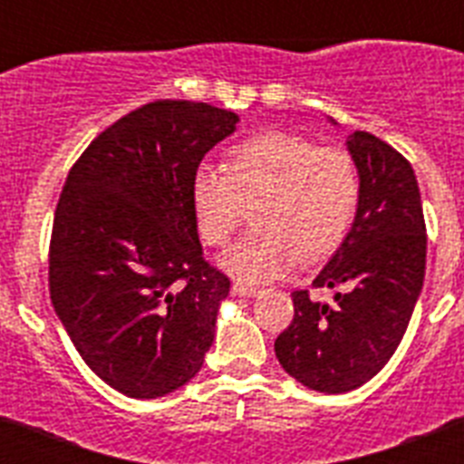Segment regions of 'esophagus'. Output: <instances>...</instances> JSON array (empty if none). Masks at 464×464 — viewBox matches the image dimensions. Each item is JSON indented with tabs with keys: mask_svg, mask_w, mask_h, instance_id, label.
<instances>
[{
	"mask_svg": "<svg viewBox=\"0 0 464 464\" xmlns=\"http://www.w3.org/2000/svg\"><path fill=\"white\" fill-rule=\"evenodd\" d=\"M232 293L239 295V297H256L257 293H260V288H256V285H248V283H232Z\"/></svg>",
	"mask_w": 464,
	"mask_h": 464,
	"instance_id": "obj_1",
	"label": "esophagus"
}]
</instances>
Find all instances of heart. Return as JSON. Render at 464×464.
Instances as JSON below:
<instances>
[{
	"instance_id": "1",
	"label": "heart",
	"mask_w": 464,
	"mask_h": 464,
	"mask_svg": "<svg viewBox=\"0 0 464 464\" xmlns=\"http://www.w3.org/2000/svg\"><path fill=\"white\" fill-rule=\"evenodd\" d=\"M358 204L353 155L285 132L241 139L225 153L223 169L197 167L190 181L197 229L211 248L227 246L253 207L256 229L223 257V267L248 283L332 256L353 227Z\"/></svg>"
}]
</instances>
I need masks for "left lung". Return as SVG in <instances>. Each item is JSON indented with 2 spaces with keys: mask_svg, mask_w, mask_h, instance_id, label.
<instances>
[{
  "mask_svg": "<svg viewBox=\"0 0 464 464\" xmlns=\"http://www.w3.org/2000/svg\"><path fill=\"white\" fill-rule=\"evenodd\" d=\"M348 150L360 171L358 213L314 281L337 290L334 302L295 290L293 323L274 342L283 370L327 395L360 388L392 358L423 288L428 248L409 160L370 132H355Z\"/></svg>",
  "mask_w": 464,
  "mask_h": 464,
  "instance_id": "1",
  "label": "left lung"
}]
</instances>
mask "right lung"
<instances>
[{"mask_svg": "<svg viewBox=\"0 0 464 464\" xmlns=\"http://www.w3.org/2000/svg\"><path fill=\"white\" fill-rule=\"evenodd\" d=\"M237 113L155 100L109 125L69 169L53 218L48 288L81 358L137 400L202 370L229 278L202 256L190 181Z\"/></svg>", "mask_w": 464, "mask_h": 464, "instance_id": "obj_1", "label": "right lung"}]
</instances>
